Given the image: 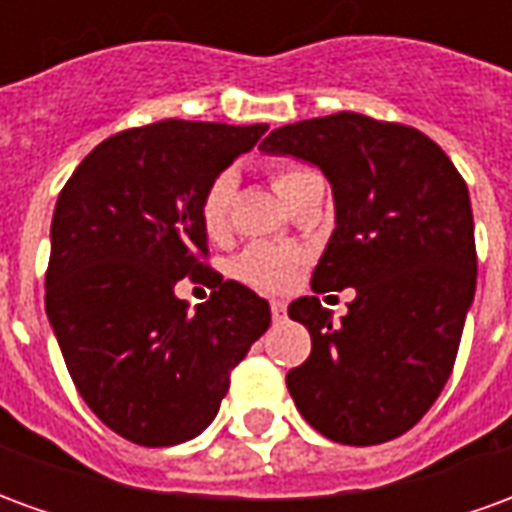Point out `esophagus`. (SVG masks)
<instances>
[{"instance_id": "34e87169", "label": "esophagus", "mask_w": 512, "mask_h": 512, "mask_svg": "<svg viewBox=\"0 0 512 512\" xmlns=\"http://www.w3.org/2000/svg\"><path fill=\"white\" fill-rule=\"evenodd\" d=\"M285 312H288V304H285V301H271V315H274V321H282Z\"/></svg>"}]
</instances>
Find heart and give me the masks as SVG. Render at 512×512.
Here are the masks:
<instances>
[{
	"mask_svg": "<svg viewBox=\"0 0 512 512\" xmlns=\"http://www.w3.org/2000/svg\"><path fill=\"white\" fill-rule=\"evenodd\" d=\"M321 175L312 167L304 164H282L271 172V183L282 200L293 202L307 183L318 180ZM235 194V175L222 172L208 183V189L202 191L200 200V224L208 238H224L230 230V205ZM301 255L299 249L274 244H252L246 246L241 255L235 257L233 274L249 288L263 290V293H282L293 285L296 271H299Z\"/></svg>",
	"mask_w": 512,
	"mask_h": 512,
	"instance_id": "obj_1",
	"label": "heart"
}]
</instances>
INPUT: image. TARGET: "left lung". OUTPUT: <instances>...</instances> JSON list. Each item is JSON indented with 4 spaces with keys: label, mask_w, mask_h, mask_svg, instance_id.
<instances>
[{
    "label": "left lung",
    "mask_w": 512,
    "mask_h": 512,
    "mask_svg": "<svg viewBox=\"0 0 512 512\" xmlns=\"http://www.w3.org/2000/svg\"><path fill=\"white\" fill-rule=\"evenodd\" d=\"M260 150L310 161L329 178L337 227L312 290L356 288L340 323L318 296L288 307L312 337L307 362L288 373L290 397L326 439H397L441 395L474 299V219L461 172L417 128L356 112L274 128Z\"/></svg>",
    "instance_id": "obj_1"
}]
</instances>
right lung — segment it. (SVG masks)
<instances>
[{
  "label": "right lung",
  "instance_id": "1",
  "mask_svg": "<svg viewBox=\"0 0 512 512\" xmlns=\"http://www.w3.org/2000/svg\"><path fill=\"white\" fill-rule=\"evenodd\" d=\"M266 123L161 120L109 136L73 169L51 219L46 315L95 417L142 447L200 436L271 323L268 301L205 257L202 191ZM205 281L194 313L180 278Z\"/></svg>",
  "mask_w": 512,
  "mask_h": 512
}]
</instances>
